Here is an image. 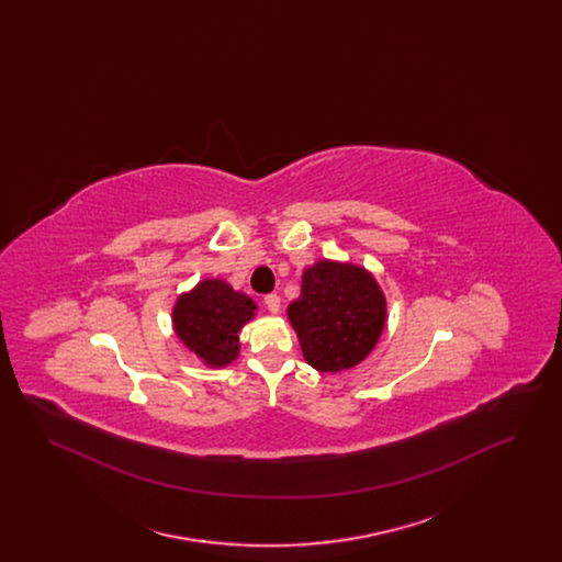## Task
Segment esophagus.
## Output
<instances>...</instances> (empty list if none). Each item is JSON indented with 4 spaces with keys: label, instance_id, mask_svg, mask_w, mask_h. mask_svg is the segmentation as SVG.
<instances>
[{
    "label": "esophagus",
    "instance_id": "obj_1",
    "mask_svg": "<svg viewBox=\"0 0 562 562\" xmlns=\"http://www.w3.org/2000/svg\"><path fill=\"white\" fill-rule=\"evenodd\" d=\"M263 301H266V307H268L271 314H278V312H280V296H278V294H266V296H263Z\"/></svg>",
    "mask_w": 562,
    "mask_h": 562
}]
</instances>
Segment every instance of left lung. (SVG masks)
<instances>
[{"mask_svg":"<svg viewBox=\"0 0 562 562\" xmlns=\"http://www.w3.org/2000/svg\"><path fill=\"white\" fill-rule=\"evenodd\" d=\"M289 318L307 364L337 373L374 348L385 322V299L367 269L321 261L303 273Z\"/></svg>","mask_w":562,"mask_h":562,"instance_id":"8db88e82","label":"left lung"}]
</instances>
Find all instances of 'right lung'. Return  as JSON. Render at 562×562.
Listing matches in <instances>:
<instances>
[{
	"mask_svg": "<svg viewBox=\"0 0 562 562\" xmlns=\"http://www.w3.org/2000/svg\"><path fill=\"white\" fill-rule=\"evenodd\" d=\"M257 305L246 294L232 291L221 280H204L175 305V330L206 364L225 367L238 351L241 324L252 318Z\"/></svg>",
	"mask_w": 562,
	"mask_h": 562,
	"instance_id": "1",
	"label": "right lung"
}]
</instances>
